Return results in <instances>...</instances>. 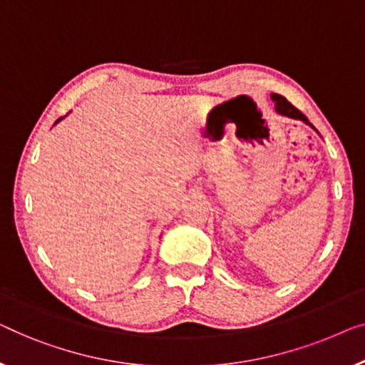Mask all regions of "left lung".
Masks as SVG:
<instances>
[{"label": "left lung", "mask_w": 365, "mask_h": 365, "mask_svg": "<svg viewBox=\"0 0 365 365\" xmlns=\"http://www.w3.org/2000/svg\"><path fill=\"white\" fill-rule=\"evenodd\" d=\"M271 99H273V102H274V109L278 114L291 117V119H296V120H302L304 124L312 127V124H309V120L306 119V115L302 114L301 110H297L296 107L291 104V102H287L286 97L279 96V94H271ZM312 129H314V127H312Z\"/></svg>", "instance_id": "1"}]
</instances>
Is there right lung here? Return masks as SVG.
<instances>
[{"mask_svg": "<svg viewBox=\"0 0 365 365\" xmlns=\"http://www.w3.org/2000/svg\"><path fill=\"white\" fill-rule=\"evenodd\" d=\"M61 119H63V117H59V119H58V120H56V124H58V122H59Z\"/></svg>", "mask_w": 365, "mask_h": 365, "instance_id": "1", "label": "right lung"}]
</instances>
